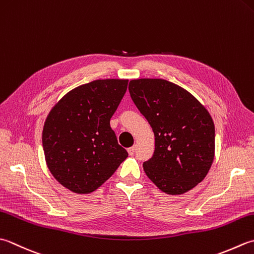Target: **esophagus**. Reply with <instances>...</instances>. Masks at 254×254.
<instances>
[{
	"label": "esophagus",
	"mask_w": 254,
	"mask_h": 254,
	"mask_svg": "<svg viewBox=\"0 0 254 254\" xmlns=\"http://www.w3.org/2000/svg\"><path fill=\"white\" fill-rule=\"evenodd\" d=\"M127 152H128V154H130L131 156H132V155H134V153H135V146L128 147V148H127Z\"/></svg>",
	"instance_id": "1"
}]
</instances>
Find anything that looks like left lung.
I'll return each mask as SVG.
<instances>
[{"label": "left lung", "instance_id": "1", "mask_svg": "<svg viewBox=\"0 0 254 254\" xmlns=\"http://www.w3.org/2000/svg\"><path fill=\"white\" fill-rule=\"evenodd\" d=\"M128 91L155 136L153 156L143 163L147 177L168 195L192 190L215 156L209 112L191 93L164 79H134Z\"/></svg>", "mask_w": 254, "mask_h": 254}]
</instances>
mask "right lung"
<instances>
[{"instance_id": "1", "label": "right lung", "mask_w": 254, "mask_h": 254, "mask_svg": "<svg viewBox=\"0 0 254 254\" xmlns=\"http://www.w3.org/2000/svg\"><path fill=\"white\" fill-rule=\"evenodd\" d=\"M127 79H100L72 89L49 112L43 128L47 166L64 187L89 193L127 157L110 119L127 88Z\"/></svg>"}]
</instances>
